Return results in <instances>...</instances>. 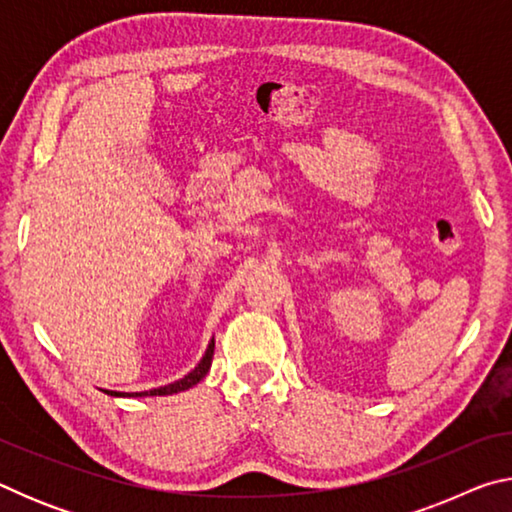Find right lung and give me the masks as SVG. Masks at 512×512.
<instances>
[{
  "label": "right lung",
  "instance_id": "right-lung-1",
  "mask_svg": "<svg viewBox=\"0 0 512 512\" xmlns=\"http://www.w3.org/2000/svg\"><path fill=\"white\" fill-rule=\"evenodd\" d=\"M212 357H214V339L210 341V345H207V350L203 354V359L198 361V366L192 372H187L183 379L173 381V384H167V386H160V388H151V391L135 393V395H124V393H119V391H106V393L108 395H115V397H149V395L153 397V395H173V393L187 391V388L196 386L198 381H201L207 375V370H210V366H212Z\"/></svg>",
  "mask_w": 512,
  "mask_h": 512
}]
</instances>
